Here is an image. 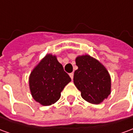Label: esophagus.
I'll use <instances>...</instances> for the list:
<instances>
[{
	"label": "esophagus",
	"instance_id": "34e87169",
	"mask_svg": "<svg viewBox=\"0 0 133 133\" xmlns=\"http://www.w3.org/2000/svg\"><path fill=\"white\" fill-rule=\"evenodd\" d=\"M73 75H74V74H73V72H71V73H70L69 74L70 77L71 78V79H72V78H73Z\"/></svg>",
	"mask_w": 133,
	"mask_h": 133
}]
</instances>
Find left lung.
<instances>
[{
    "mask_svg": "<svg viewBox=\"0 0 133 133\" xmlns=\"http://www.w3.org/2000/svg\"><path fill=\"white\" fill-rule=\"evenodd\" d=\"M78 67L74 72L73 83L87 102L98 105L111 92V78L108 70L100 61L89 55L75 58Z\"/></svg>",
    "mask_w": 133,
    "mask_h": 133,
    "instance_id": "1",
    "label": "left lung"
}]
</instances>
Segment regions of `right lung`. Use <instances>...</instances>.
<instances>
[{
  "label": "right lung",
  "instance_id": "right-lung-1",
  "mask_svg": "<svg viewBox=\"0 0 133 133\" xmlns=\"http://www.w3.org/2000/svg\"><path fill=\"white\" fill-rule=\"evenodd\" d=\"M71 81L57 57L47 54L29 76V88L34 100L44 106L51 105L61 98L65 86Z\"/></svg>",
  "mask_w": 133,
  "mask_h": 133
}]
</instances>
